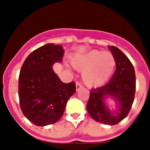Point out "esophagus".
<instances>
[{
	"label": "esophagus",
	"mask_w": 150,
	"mask_h": 150,
	"mask_svg": "<svg viewBox=\"0 0 150 150\" xmlns=\"http://www.w3.org/2000/svg\"><path fill=\"white\" fill-rule=\"evenodd\" d=\"M83 88V86H82L80 83H76V91H79V90L80 89V88Z\"/></svg>",
	"instance_id": "34e87169"
}]
</instances>
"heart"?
I'll return each mask as SVG.
<instances>
[{
    "instance_id": "1",
    "label": "heart",
    "mask_w": 150,
    "mask_h": 150,
    "mask_svg": "<svg viewBox=\"0 0 150 150\" xmlns=\"http://www.w3.org/2000/svg\"><path fill=\"white\" fill-rule=\"evenodd\" d=\"M71 64L76 70L83 72L82 78L87 86L97 87L110 77L116 67V60L110 52L92 50L76 55Z\"/></svg>"
}]
</instances>
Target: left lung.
I'll list each match as a JSON object with an SVG mask.
<instances>
[{"instance_id": "8db88e82", "label": "left lung", "mask_w": 150, "mask_h": 150, "mask_svg": "<svg viewBox=\"0 0 150 150\" xmlns=\"http://www.w3.org/2000/svg\"><path fill=\"white\" fill-rule=\"evenodd\" d=\"M116 60V68L109 83L91 89L87 103V111L98 122L113 125L128 116L134 102L136 89L135 72L132 62L122 52L113 46H108ZM115 101L110 109L107 100Z\"/></svg>"}]
</instances>
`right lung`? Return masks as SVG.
I'll use <instances>...</instances> for the list:
<instances>
[{
  "mask_svg": "<svg viewBox=\"0 0 150 150\" xmlns=\"http://www.w3.org/2000/svg\"><path fill=\"white\" fill-rule=\"evenodd\" d=\"M62 45L47 43L33 51L24 62L18 77L19 104L24 116L38 126L60 120L68 99L76 92L74 82L64 83L52 66L61 63Z\"/></svg>",
  "mask_w": 150,
  "mask_h": 150,
  "instance_id": "right-lung-1",
  "label": "right lung"
}]
</instances>
